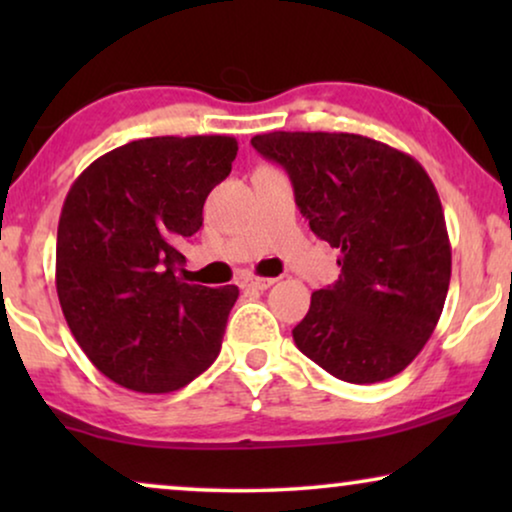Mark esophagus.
<instances>
[{
    "mask_svg": "<svg viewBox=\"0 0 512 512\" xmlns=\"http://www.w3.org/2000/svg\"><path fill=\"white\" fill-rule=\"evenodd\" d=\"M275 282H277V279H272V277H247V279H244V286H247V289L265 291V289H270V286Z\"/></svg>",
    "mask_w": 512,
    "mask_h": 512,
    "instance_id": "obj_1",
    "label": "esophagus"
}]
</instances>
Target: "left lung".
Returning <instances> with one entry per match:
<instances>
[{
    "label": "left lung",
    "mask_w": 512,
    "mask_h": 512,
    "mask_svg": "<svg viewBox=\"0 0 512 512\" xmlns=\"http://www.w3.org/2000/svg\"><path fill=\"white\" fill-rule=\"evenodd\" d=\"M254 149L289 172L312 233L340 249V277L293 328L300 352L352 384L410 366L443 312L452 275L445 214L408 153L352 132H265Z\"/></svg>",
    "instance_id": "left-lung-1"
}]
</instances>
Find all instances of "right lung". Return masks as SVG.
Returning <instances> with one entry per match:
<instances>
[{
	"instance_id": "add662e5",
	"label": "right lung",
	"mask_w": 512,
	"mask_h": 512,
	"mask_svg": "<svg viewBox=\"0 0 512 512\" xmlns=\"http://www.w3.org/2000/svg\"><path fill=\"white\" fill-rule=\"evenodd\" d=\"M237 139L149 137L104 153L69 188L55 289L93 366L139 394H170L212 366L240 289L184 277L179 247L230 174Z\"/></svg>"
}]
</instances>
